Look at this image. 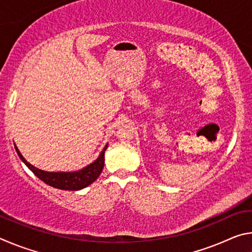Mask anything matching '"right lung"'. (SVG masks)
Masks as SVG:
<instances>
[{"mask_svg": "<svg viewBox=\"0 0 252 252\" xmlns=\"http://www.w3.org/2000/svg\"><path fill=\"white\" fill-rule=\"evenodd\" d=\"M106 148H108V144L104 147L103 150L100 153V156L97 157V159L94 162H92L91 164H89L85 168L79 170V171L74 172H49L44 171V170L37 169L24 159L16 146L15 150L18 152L20 159L24 162L25 165H27L37 178L45 182L46 185L61 190L76 191L90 186L92 182H94L96 179L99 178L102 172V169L104 167V152L106 150Z\"/></svg>", "mask_w": 252, "mask_h": 252, "instance_id": "1", "label": "right lung"}]
</instances>
